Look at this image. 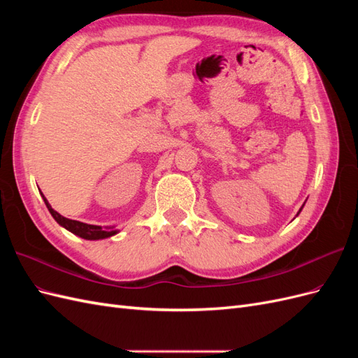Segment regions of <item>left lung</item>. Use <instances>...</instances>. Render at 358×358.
Here are the masks:
<instances>
[{
  "label": "left lung",
  "mask_w": 358,
  "mask_h": 358,
  "mask_svg": "<svg viewBox=\"0 0 358 358\" xmlns=\"http://www.w3.org/2000/svg\"><path fill=\"white\" fill-rule=\"evenodd\" d=\"M299 212H300V210H299Z\"/></svg>",
  "instance_id": "obj_1"
}]
</instances>
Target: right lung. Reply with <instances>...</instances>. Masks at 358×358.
Wrapping results in <instances>:
<instances>
[{
  "label": "right lung",
  "mask_w": 358,
  "mask_h": 358,
  "mask_svg": "<svg viewBox=\"0 0 358 358\" xmlns=\"http://www.w3.org/2000/svg\"><path fill=\"white\" fill-rule=\"evenodd\" d=\"M43 196V194H41ZM43 200H45L48 209L50 212V215L55 218V221L62 225L64 229H67L69 231L74 233L76 236L82 237V239H86V241H99V239H106V237H110L113 234H116L117 231L116 230H103L101 227L99 225H91V224H85V222H80V221H74V220H69V218H64L62 215H59L57 210L52 209V206L49 204V201L46 200V197L43 196Z\"/></svg>",
  "instance_id": "right-lung-1"
}]
</instances>
